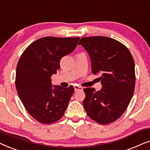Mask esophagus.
I'll return each instance as SVG.
<instances>
[{
	"label": "esophagus",
	"mask_w": 150,
	"mask_h": 150,
	"mask_svg": "<svg viewBox=\"0 0 150 150\" xmlns=\"http://www.w3.org/2000/svg\"><path fill=\"white\" fill-rule=\"evenodd\" d=\"M83 88L81 87V86H78V85H75L74 86V90L75 91H83Z\"/></svg>",
	"instance_id": "obj_1"
}]
</instances>
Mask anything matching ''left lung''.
<instances>
[{"mask_svg":"<svg viewBox=\"0 0 150 150\" xmlns=\"http://www.w3.org/2000/svg\"><path fill=\"white\" fill-rule=\"evenodd\" d=\"M79 44L87 51L92 73L101 75L102 85L98 91L91 87L84 89V108L98 124H110L124 114L132 98L136 81L134 59L126 46L107 37H86Z\"/></svg>","mask_w":150,"mask_h":150,"instance_id":"1","label":"left lung"}]
</instances>
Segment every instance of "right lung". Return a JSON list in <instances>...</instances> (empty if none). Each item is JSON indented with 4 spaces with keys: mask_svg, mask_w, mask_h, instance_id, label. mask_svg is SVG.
Wrapping results in <instances>:
<instances>
[{
    "mask_svg": "<svg viewBox=\"0 0 150 150\" xmlns=\"http://www.w3.org/2000/svg\"><path fill=\"white\" fill-rule=\"evenodd\" d=\"M79 38L45 37L35 41L22 53L16 67V87L27 112L44 124L63 116L74 88L54 86L51 76L60 68L63 57L76 48Z\"/></svg>",
    "mask_w": 150,
    "mask_h": 150,
    "instance_id": "add662e5",
    "label": "right lung"
}]
</instances>
